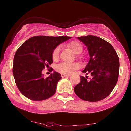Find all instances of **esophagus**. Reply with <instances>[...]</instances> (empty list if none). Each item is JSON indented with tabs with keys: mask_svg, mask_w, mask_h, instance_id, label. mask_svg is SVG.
Returning <instances> with one entry per match:
<instances>
[{
	"mask_svg": "<svg viewBox=\"0 0 131 131\" xmlns=\"http://www.w3.org/2000/svg\"><path fill=\"white\" fill-rule=\"evenodd\" d=\"M61 77H69V74H64V73H61Z\"/></svg>",
	"mask_w": 131,
	"mask_h": 131,
	"instance_id": "obj_1",
	"label": "esophagus"
}]
</instances>
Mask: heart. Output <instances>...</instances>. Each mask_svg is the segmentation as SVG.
<instances>
[{"label": "heart", "instance_id": "1", "mask_svg": "<svg viewBox=\"0 0 131 131\" xmlns=\"http://www.w3.org/2000/svg\"><path fill=\"white\" fill-rule=\"evenodd\" d=\"M68 46L75 54H80L83 51L82 45L80 42H77V41H73V42H70ZM60 50H61L60 45L57 46L54 49L53 53H52V57L54 60H56L58 58ZM78 68H79V64L77 63H66V62H61V63H58L56 66V71L64 74H69L71 71Z\"/></svg>", "mask_w": 131, "mask_h": 131}]
</instances>
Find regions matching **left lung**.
Listing matches in <instances>:
<instances>
[{"instance_id": "obj_1", "label": "left lung", "mask_w": 131, "mask_h": 131, "mask_svg": "<svg viewBox=\"0 0 131 131\" xmlns=\"http://www.w3.org/2000/svg\"><path fill=\"white\" fill-rule=\"evenodd\" d=\"M87 48L90 60L82 72L90 74L87 80L80 76L81 81L74 88L79 98L85 101L97 102L110 95L115 87L119 73V59L109 42L94 36L78 37Z\"/></svg>"}]
</instances>
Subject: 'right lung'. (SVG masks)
Listing matches in <instances>:
<instances>
[{"mask_svg": "<svg viewBox=\"0 0 131 131\" xmlns=\"http://www.w3.org/2000/svg\"><path fill=\"white\" fill-rule=\"evenodd\" d=\"M70 38L34 36L18 48L14 58L12 72L16 85L23 95L30 100L41 101L54 94L61 75L54 71L45 78L42 71L53 63L52 53L54 48Z\"/></svg>", "mask_w": 131, "mask_h": 131, "instance_id": "1", "label": "right lung"}]
</instances>
